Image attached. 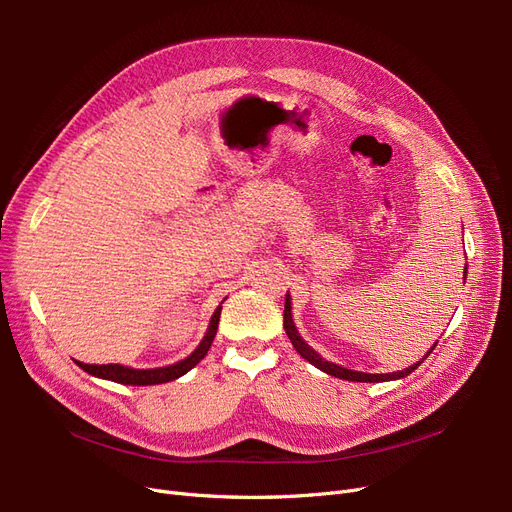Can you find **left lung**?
I'll return each instance as SVG.
<instances>
[{"label":"left lung","instance_id":"left-lung-1","mask_svg":"<svg viewBox=\"0 0 512 512\" xmlns=\"http://www.w3.org/2000/svg\"><path fill=\"white\" fill-rule=\"evenodd\" d=\"M466 269H468V265H466ZM284 329H286V335H288V339L292 342L294 350H297L305 361H309L314 367H318L320 371H324V374L335 376V378H342V380H352V382H386V380L406 378L408 374H412V371L427 359V356L431 354V350L436 348V344H438V342H436V344L431 346V350L423 356V361H418V363H414V365H410V367H406V369L393 371V374H365V371H354V369H346V367H342V365H335V363H331V361H324L322 356H320L312 346L305 344V339L299 335L297 327H294V322H292L290 294H286V305H284Z\"/></svg>","mask_w":512,"mask_h":512}]
</instances>
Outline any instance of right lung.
Returning a JSON list of instances; mask_svg holds the SVG:
<instances>
[{"label": "right lung", "mask_w": 512, "mask_h": 512, "mask_svg": "<svg viewBox=\"0 0 512 512\" xmlns=\"http://www.w3.org/2000/svg\"><path fill=\"white\" fill-rule=\"evenodd\" d=\"M220 314H222V305H218L215 309L211 322H209V329L203 337V342L196 346V350L185 356L183 361L175 363V365H168V367H158V369H132L126 365H117V363H108V365H87V363H79L81 369H85L87 374L102 378V380H113L119 384H132V386H149V384H164L170 380H177L183 374H188V371L198 365L200 361L205 359V354L209 352L211 344H213V337L218 333V322H220Z\"/></svg>", "instance_id": "obj_1"}]
</instances>
